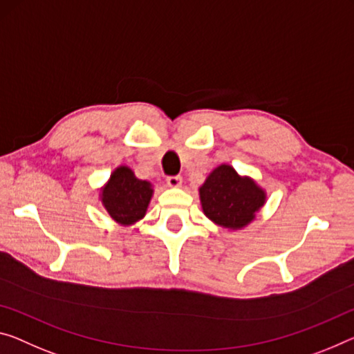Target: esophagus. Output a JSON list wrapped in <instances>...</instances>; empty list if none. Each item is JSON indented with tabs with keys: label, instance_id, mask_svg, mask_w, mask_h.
Masks as SVG:
<instances>
[{
	"label": "esophagus",
	"instance_id": "obj_1",
	"mask_svg": "<svg viewBox=\"0 0 354 354\" xmlns=\"http://www.w3.org/2000/svg\"><path fill=\"white\" fill-rule=\"evenodd\" d=\"M167 187L171 188H178L182 187V177L176 176V177H167Z\"/></svg>",
	"mask_w": 354,
	"mask_h": 354
}]
</instances>
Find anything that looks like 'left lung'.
Returning <instances> with one entry per match:
<instances>
[{"label": "left lung", "mask_w": 354, "mask_h": 354, "mask_svg": "<svg viewBox=\"0 0 354 354\" xmlns=\"http://www.w3.org/2000/svg\"><path fill=\"white\" fill-rule=\"evenodd\" d=\"M204 215L227 231L247 227L268 201V193L250 176H241L231 165L216 166L199 187Z\"/></svg>", "instance_id": "obj_1"}]
</instances>
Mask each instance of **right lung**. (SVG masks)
Instances as JSON below:
<instances>
[{
  "label": "right lung",
  "mask_w": 354,
  "mask_h": 354,
  "mask_svg": "<svg viewBox=\"0 0 354 354\" xmlns=\"http://www.w3.org/2000/svg\"><path fill=\"white\" fill-rule=\"evenodd\" d=\"M153 193V185L136 177L131 167L120 165L100 188V201L117 225L129 227L144 218Z\"/></svg>",
  "instance_id": "obj_1"
}]
</instances>
